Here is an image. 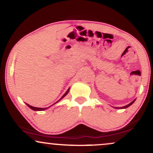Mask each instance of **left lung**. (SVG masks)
<instances>
[{
	"mask_svg": "<svg viewBox=\"0 0 153 153\" xmlns=\"http://www.w3.org/2000/svg\"><path fill=\"white\" fill-rule=\"evenodd\" d=\"M135 100H136V99H134V101H131V102L130 103H129V104H128V105H127V106H123V107H120V108H119V107H114V108H127V107L130 106H131V104H132V103L134 102V101H135Z\"/></svg>",
	"mask_w": 153,
	"mask_h": 153,
	"instance_id": "8db88e82",
	"label": "left lung"
}]
</instances>
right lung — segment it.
<instances>
[{
  "label": "right lung",
  "mask_w": 153,
  "mask_h": 153,
  "mask_svg": "<svg viewBox=\"0 0 153 153\" xmlns=\"http://www.w3.org/2000/svg\"><path fill=\"white\" fill-rule=\"evenodd\" d=\"M69 90H70V88H68V91H66V92H65V94H64V95H63V96H62V97H61V99H59V101H57V102H55V103H54V104H55V103H57V102H58V101H60V100H61V99H63V98H64V97H65V96H66V95L68 94V92H69ZM26 105H27V106H29V108H31V109H32V110H34V111H44V110L47 109V108H49V107H47V108H37V107H34V106H30V105L27 104V103H26Z\"/></svg>",
  "instance_id": "right-lung-1"
}]
</instances>
